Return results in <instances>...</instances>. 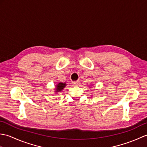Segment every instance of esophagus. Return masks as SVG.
<instances>
[{
    "instance_id": "1",
    "label": "esophagus",
    "mask_w": 147,
    "mask_h": 147,
    "mask_svg": "<svg viewBox=\"0 0 147 147\" xmlns=\"http://www.w3.org/2000/svg\"><path fill=\"white\" fill-rule=\"evenodd\" d=\"M73 84L74 86H78V85H79L80 82H79V81H75V82H73Z\"/></svg>"
}]
</instances>
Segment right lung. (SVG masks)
<instances>
[{
    "label": "right lung",
    "instance_id": "obj_1",
    "mask_svg": "<svg viewBox=\"0 0 147 147\" xmlns=\"http://www.w3.org/2000/svg\"><path fill=\"white\" fill-rule=\"evenodd\" d=\"M66 85V84L65 83H59L58 85L56 86V91L57 92H61V90L63 89L64 87Z\"/></svg>",
    "mask_w": 147,
    "mask_h": 147
}]
</instances>
